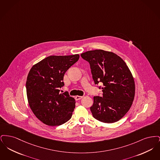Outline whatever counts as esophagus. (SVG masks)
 Masks as SVG:
<instances>
[{"label":"esophagus","mask_w":160,"mask_h":160,"mask_svg":"<svg viewBox=\"0 0 160 160\" xmlns=\"http://www.w3.org/2000/svg\"><path fill=\"white\" fill-rule=\"evenodd\" d=\"M83 96H76V97H75V99H76V100H77V101H78V100H80V99H82V98H83Z\"/></svg>","instance_id":"obj_1"}]
</instances>
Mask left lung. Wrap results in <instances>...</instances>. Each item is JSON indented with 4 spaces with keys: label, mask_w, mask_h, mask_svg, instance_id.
<instances>
[{
    "label": "left lung",
    "mask_w": 160,
    "mask_h": 160,
    "mask_svg": "<svg viewBox=\"0 0 160 160\" xmlns=\"http://www.w3.org/2000/svg\"><path fill=\"white\" fill-rule=\"evenodd\" d=\"M81 56L89 63L95 84H103V97H94L90 108L93 116L104 123L118 121L128 112L135 95L134 80L128 66L117 54L102 50L88 51Z\"/></svg>",
    "instance_id": "obj_1"
}]
</instances>
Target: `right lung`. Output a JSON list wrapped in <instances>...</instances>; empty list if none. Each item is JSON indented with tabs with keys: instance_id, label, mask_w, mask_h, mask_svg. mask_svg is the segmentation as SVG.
Segmentation results:
<instances>
[{
	"instance_id": "add662e5",
	"label": "right lung",
	"mask_w": 160,
	"mask_h": 160,
	"mask_svg": "<svg viewBox=\"0 0 160 160\" xmlns=\"http://www.w3.org/2000/svg\"><path fill=\"white\" fill-rule=\"evenodd\" d=\"M79 54L50 56L35 64L26 80L28 100L33 114L49 126L67 122L75 108L76 101L67 92L60 93L64 86L66 71L79 59Z\"/></svg>"
}]
</instances>
